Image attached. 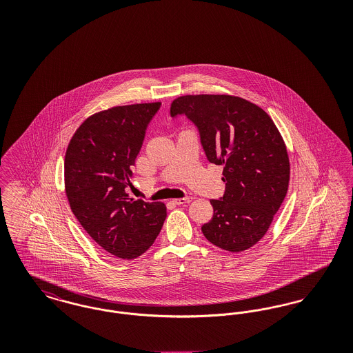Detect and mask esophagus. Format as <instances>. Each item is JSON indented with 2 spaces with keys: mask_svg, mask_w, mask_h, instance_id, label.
<instances>
[{
  "mask_svg": "<svg viewBox=\"0 0 353 353\" xmlns=\"http://www.w3.org/2000/svg\"><path fill=\"white\" fill-rule=\"evenodd\" d=\"M192 200H193V197H184V199H174L173 202H174L176 205H185V203L192 202Z\"/></svg>",
  "mask_w": 353,
  "mask_h": 353,
  "instance_id": "obj_1",
  "label": "esophagus"
}]
</instances>
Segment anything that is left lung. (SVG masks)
Wrapping results in <instances>:
<instances>
[{
  "instance_id": "obj_1",
  "label": "left lung",
  "mask_w": 353,
  "mask_h": 353,
  "mask_svg": "<svg viewBox=\"0 0 353 353\" xmlns=\"http://www.w3.org/2000/svg\"><path fill=\"white\" fill-rule=\"evenodd\" d=\"M179 114L199 127L208 160L223 165L225 194L210 200L214 213L202 233L226 252L250 249L268 233L288 190L290 159L282 134L266 111L234 95L179 97L170 115Z\"/></svg>"
}]
</instances>
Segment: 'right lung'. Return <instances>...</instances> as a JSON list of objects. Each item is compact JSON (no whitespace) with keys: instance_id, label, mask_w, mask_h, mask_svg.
I'll use <instances>...</instances> for the list:
<instances>
[{"instance_id":"right-lung-1","label":"right lung","mask_w":353,"mask_h":353,"mask_svg":"<svg viewBox=\"0 0 353 353\" xmlns=\"http://www.w3.org/2000/svg\"><path fill=\"white\" fill-rule=\"evenodd\" d=\"M160 101L117 105L88 117L65 154V190L71 212L105 252L134 259L147 252L167 217L163 202L127 193L131 167Z\"/></svg>"}]
</instances>
